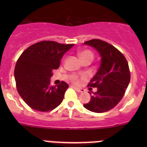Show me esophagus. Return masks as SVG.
I'll return each instance as SVG.
<instances>
[{"instance_id": "esophagus-1", "label": "esophagus", "mask_w": 147, "mask_h": 147, "mask_svg": "<svg viewBox=\"0 0 147 147\" xmlns=\"http://www.w3.org/2000/svg\"><path fill=\"white\" fill-rule=\"evenodd\" d=\"M74 90L76 91L79 92V93H83V92L85 91V90L83 89V88H76V87H74Z\"/></svg>"}]
</instances>
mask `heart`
I'll return each mask as SVG.
<instances>
[{
	"label": "heart",
	"instance_id": "heart-1",
	"mask_svg": "<svg viewBox=\"0 0 147 147\" xmlns=\"http://www.w3.org/2000/svg\"><path fill=\"white\" fill-rule=\"evenodd\" d=\"M79 56H80V59H81V58H85V57H91V58L93 57V54H92L91 51H82V52L80 53ZM71 81H72L73 82L76 83V84H78V83H80V79H79L78 76H74L72 78H71Z\"/></svg>",
	"mask_w": 147,
	"mask_h": 147
}]
</instances>
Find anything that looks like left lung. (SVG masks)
I'll return each instance as SVG.
<instances>
[{
  "label": "left lung",
  "instance_id": "obj_1",
  "mask_svg": "<svg viewBox=\"0 0 147 147\" xmlns=\"http://www.w3.org/2000/svg\"><path fill=\"white\" fill-rule=\"evenodd\" d=\"M83 44L96 49L101 57L98 71L88 85L97 88V91L88 92L93 94L90 102L83 106L91 112H106L116 106L124 96L130 81L129 65L124 56L105 41L94 39Z\"/></svg>",
  "mask_w": 147,
  "mask_h": 147
}]
</instances>
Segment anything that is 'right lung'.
<instances>
[{"label": "right lung", "mask_w": 147, "mask_h": 147, "mask_svg": "<svg viewBox=\"0 0 147 147\" xmlns=\"http://www.w3.org/2000/svg\"><path fill=\"white\" fill-rule=\"evenodd\" d=\"M74 44L42 41L31 45L22 53L15 68L18 93L32 109L47 112L62 103L68 85L65 82L50 85L52 71L59 68L65 53Z\"/></svg>", "instance_id": "1"}]
</instances>
